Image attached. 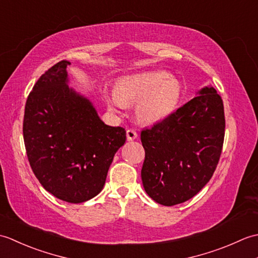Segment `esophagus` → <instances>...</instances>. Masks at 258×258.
<instances>
[{"mask_svg": "<svg viewBox=\"0 0 258 258\" xmlns=\"http://www.w3.org/2000/svg\"><path fill=\"white\" fill-rule=\"evenodd\" d=\"M126 138H127V141H133L135 139H138V133H136L135 130L130 128L126 131Z\"/></svg>", "mask_w": 258, "mask_h": 258, "instance_id": "esophagus-1", "label": "esophagus"}]
</instances>
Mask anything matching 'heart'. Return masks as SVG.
<instances>
[{
    "label": "heart",
    "instance_id": "heart-1",
    "mask_svg": "<svg viewBox=\"0 0 258 258\" xmlns=\"http://www.w3.org/2000/svg\"><path fill=\"white\" fill-rule=\"evenodd\" d=\"M180 84L165 72H149L125 76L116 85L108 105L113 111L122 109L125 104L138 103L136 113L146 123L165 119L177 107Z\"/></svg>",
    "mask_w": 258,
    "mask_h": 258
}]
</instances>
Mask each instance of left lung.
<instances>
[{"label":"left lung","mask_w":258,"mask_h":258,"mask_svg":"<svg viewBox=\"0 0 258 258\" xmlns=\"http://www.w3.org/2000/svg\"><path fill=\"white\" fill-rule=\"evenodd\" d=\"M168 117L141 132L144 189L158 204L188 201L204 187L220 161L225 135L222 97L212 86L197 92Z\"/></svg>","instance_id":"8db88e82"}]
</instances>
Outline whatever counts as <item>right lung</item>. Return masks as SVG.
Wrapping results in <instances>:
<instances>
[{
	"label": "right lung",
	"mask_w": 258,
	"mask_h": 258,
	"mask_svg": "<svg viewBox=\"0 0 258 258\" xmlns=\"http://www.w3.org/2000/svg\"><path fill=\"white\" fill-rule=\"evenodd\" d=\"M61 61L48 69L25 104L23 138L32 171L48 193L78 204L102 190L126 132L102 122L86 97L68 86Z\"/></svg>",
	"instance_id": "1"
}]
</instances>
